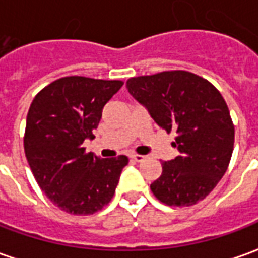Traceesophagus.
Segmentation results:
<instances>
[{
	"mask_svg": "<svg viewBox=\"0 0 258 258\" xmlns=\"http://www.w3.org/2000/svg\"><path fill=\"white\" fill-rule=\"evenodd\" d=\"M131 160H134V162H137V163H140V162H142V160H144V159H145V157L144 156H141V155H131Z\"/></svg>",
	"mask_w": 258,
	"mask_h": 258,
	"instance_id": "esophagus-1",
	"label": "esophagus"
}]
</instances>
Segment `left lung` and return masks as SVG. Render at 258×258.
Returning a JSON list of instances; mask_svg holds the SVG:
<instances>
[{
    "label": "left lung",
    "instance_id": "left-lung-1",
    "mask_svg": "<svg viewBox=\"0 0 258 258\" xmlns=\"http://www.w3.org/2000/svg\"><path fill=\"white\" fill-rule=\"evenodd\" d=\"M127 90L155 123L177 133L179 156L163 162L162 175L151 184L168 206H192L205 199L225 174L232 156L233 130L221 94L207 80L174 70L127 80Z\"/></svg>",
    "mask_w": 258,
    "mask_h": 258
}]
</instances>
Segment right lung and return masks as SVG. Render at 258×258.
<instances>
[{"label": "right lung", "mask_w": 258, "mask_h": 258, "mask_svg": "<svg viewBox=\"0 0 258 258\" xmlns=\"http://www.w3.org/2000/svg\"><path fill=\"white\" fill-rule=\"evenodd\" d=\"M117 80L63 77L41 90L27 113L25 153L37 184L60 210L94 214L112 200L127 156L99 159L85 153Z\"/></svg>", "instance_id": "add662e5"}]
</instances>
